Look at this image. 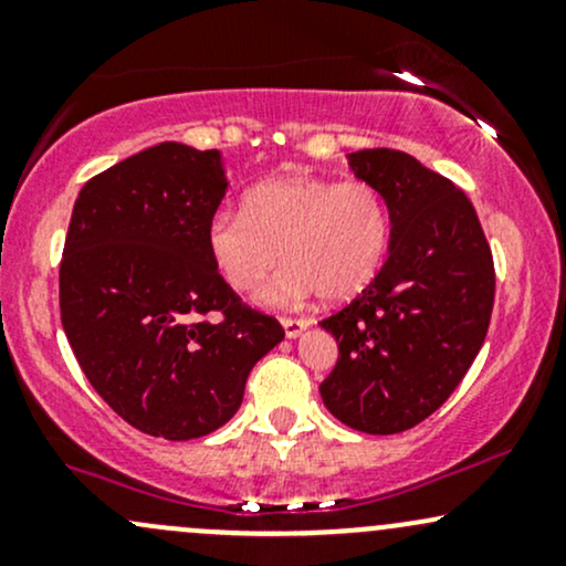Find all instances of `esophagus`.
I'll return each instance as SVG.
<instances>
[{
    "instance_id": "1",
    "label": "esophagus",
    "mask_w": 566,
    "mask_h": 566,
    "mask_svg": "<svg viewBox=\"0 0 566 566\" xmlns=\"http://www.w3.org/2000/svg\"><path fill=\"white\" fill-rule=\"evenodd\" d=\"M282 327H284V335H287V337H301L303 329L308 327V322H305V319H290V316H284Z\"/></svg>"
}]
</instances>
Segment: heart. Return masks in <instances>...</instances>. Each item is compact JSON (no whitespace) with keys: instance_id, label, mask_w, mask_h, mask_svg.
Wrapping results in <instances>:
<instances>
[{"instance_id":"b5f03b06","label":"heart","mask_w":566,"mask_h":566,"mask_svg":"<svg viewBox=\"0 0 566 566\" xmlns=\"http://www.w3.org/2000/svg\"><path fill=\"white\" fill-rule=\"evenodd\" d=\"M386 201L367 180L279 175L244 193V210H220L207 223V252L223 282L252 292L279 261L265 303H295L319 292L346 303L378 276L388 250Z\"/></svg>"}]
</instances>
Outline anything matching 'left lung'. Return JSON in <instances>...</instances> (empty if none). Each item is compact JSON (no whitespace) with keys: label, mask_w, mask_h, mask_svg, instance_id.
Returning <instances> with one entry per match:
<instances>
[{"label":"left lung","mask_w":566,"mask_h":566,"mask_svg":"<svg viewBox=\"0 0 566 566\" xmlns=\"http://www.w3.org/2000/svg\"><path fill=\"white\" fill-rule=\"evenodd\" d=\"M380 191L391 220L375 282L322 327L337 365L322 401L340 423L399 433L450 399L482 348L495 303V265L476 210L452 180L391 148L348 154Z\"/></svg>","instance_id":"8db88e82"}]
</instances>
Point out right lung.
Segmentation results:
<instances>
[{"label":"right lung","instance_id":"obj_1","mask_svg":"<svg viewBox=\"0 0 566 566\" xmlns=\"http://www.w3.org/2000/svg\"><path fill=\"white\" fill-rule=\"evenodd\" d=\"M223 154L159 143L87 180L61 261V322L82 373L143 433L199 439L229 423L284 329L218 274L207 223Z\"/></svg>","mask_w":566,"mask_h":566}]
</instances>
